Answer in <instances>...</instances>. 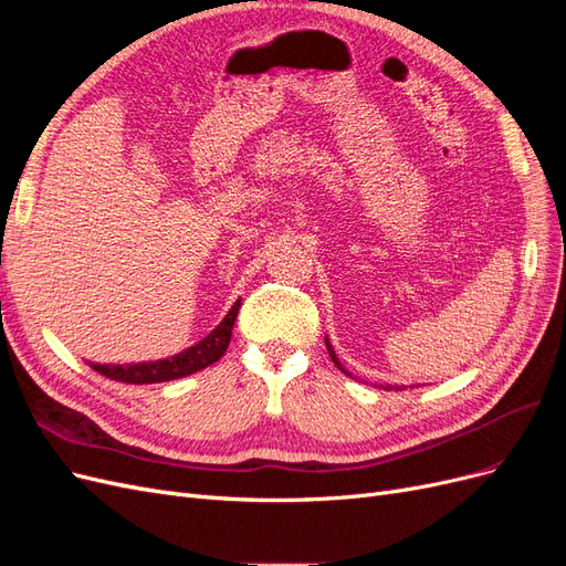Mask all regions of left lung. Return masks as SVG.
Wrapping results in <instances>:
<instances>
[{
    "instance_id": "1",
    "label": "left lung",
    "mask_w": 566,
    "mask_h": 566,
    "mask_svg": "<svg viewBox=\"0 0 566 566\" xmlns=\"http://www.w3.org/2000/svg\"><path fill=\"white\" fill-rule=\"evenodd\" d=\"M325 347H328V354H331V358H333V364L342 370V373H345V375H349L345 368H342V364L337 361V356H335V352H333V347H331V342H328V337H325ZM385 389H397V391H401V389H406V387H399V385H389V387H385Z\"/></svg>"
}]
</instances>
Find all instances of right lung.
Wrapping results in <instances>:
<instances>
[{
	"instance_id": "obj_1",
	"label": "right lung",
	"mask_w": 566,
	"mask_h": 566,
	"mask_svg": "<svg viewBox=\"0 0 566 566\" xmlns=\"http://www.w3.org/2000/svg\"><path fill=\"white\" fill-rule=\"evenodd\" d=\"M238 306L241 304H233V310L227 314V318L221 321L208 337L172 358H163V361H150V364H127V366H101V364H90V366L96 373L106 375V378L127 382V385H150V382H167V380L184 378V375H191L196 370L212 366L221 356H224L231 342Z\"/></svg>"
}]
</instances>
